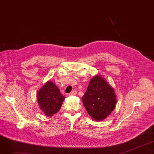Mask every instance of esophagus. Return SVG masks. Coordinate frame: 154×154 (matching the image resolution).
Returning a JSON list of instances; mask_svg holds the SVG:
<instances>
[{"mask_svg":"<svg viewBox=\"0 0 154 154\" xmlns=\"http://www.w3.org/2000/svg\"><path fill=\"white\" fill-rule=\"evenodd\" d=\"M77 91L76 90H74V91H73L72 92H70L69 95H75L76 94H77Z\"/></svg>","mask_w":154,"mask_h":154,"instance_id":"1","label":"esophagus"}]
</instances>
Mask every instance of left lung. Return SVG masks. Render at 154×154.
I'll use <instances>...</instances> for the list:
<instances>
[{
	"instance_id": "8db88e82",
	"label": "left lung",
	"mask_w": 154,
	"mask_h": 154,
	"mask_svg": "<svg viewBox=\"0 0 154 154\" xmlns=\"http://www.w3.org/2000/svg\"><path fill=\"white\" fill-rule=\"evenodd\" d=\"M82 100L88 114L97 121L106 119L116 103L113 88L99 75L91 79Z\"/></svg>"
}]
</instances>
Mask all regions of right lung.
Instances as JSON below:
<instances>
[{"mask_svg":"<svg viewBox=\"0 0 154 154\" xmlns=\"http://www.w3.org/2000/svg\"><path fill=\"white\" fill-rule=\"evenodd\" d=\"M37 95L40 109L48 117L53 116L59 111L65 99L57 87L51 81L45 84Z\"/></svg>","mask_w":154,"mask_h":154,"instance_id":"add662e5","label":"right lung"}]
</instances>
